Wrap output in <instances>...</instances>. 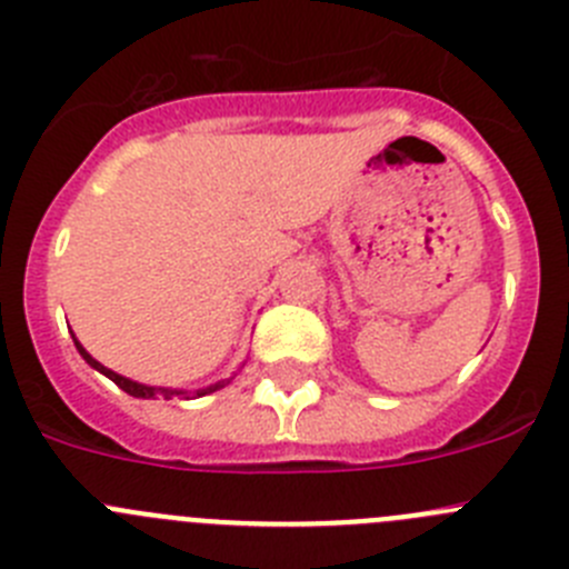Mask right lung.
Segmentation results:
<instances>
[{
	"label": "right lung",
	"instance_id": "right-lung-1",
	"mask_svg": "<svg viewBox=\"0 0 569 569\" xmlns=\"http://www.w3.org/2000/svg\"><path fill=\"white\" fill-rule=\"evenodd\" d=\"M76 339V337H72ZM76 348H78V353H81L83 359H87V365H92L94 370H98V373H103L106 379H111L114 381L117 387H120V390H126L129 392V396H134V398H201V396H210V392H216V390H221V387L227 385V381L230 379H221V381H216V385H207V387H199V390H173V387H148V385H140V381H131V379H126V376H120V373H114V370H109V368H103V365L98 362V359H92L87 353V348H83L81 342H78L76 339Z\"/></svg>",
	"mask_w": 569,
	"mask_h": 569
}]
</instances>
